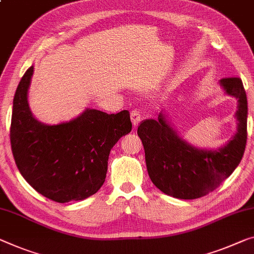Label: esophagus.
<instances>
[{
	"label": "esophagus",
	"mask_w": 254,
	"mask_h": 254,
	"mask_svg": "<svg viewBox=\"0 0 254 254\" xmlns=\"http://www.w3.org/2000/svg\"><path fill=\"white\" fill-rule=\"evenodd\" d=\"M130 118H131L132 125H134V126H136V125H138L140 120H142V116H140L138 110H132L130 112Z\"/></svg>",
	"instance_id": "1"
}]
</instances>
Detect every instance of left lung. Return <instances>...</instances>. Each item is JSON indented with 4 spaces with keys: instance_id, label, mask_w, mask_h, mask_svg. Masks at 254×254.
Listing matches in <instances>:
<instances>
[{
    "instance_id": "8db88e82",
    "label": "left lung",
    "mask_w": 254,
    "mask_h": 254,
    "mask_svg": "<svg viewBox=\"0 0 254 254\" xmlns=\"http://www.w3.org/2000/svg\"><path fill=\"white\" fill-rule=\"evenodd\" d=\"M220 86L237 100V129L219 149H198L178 134L163 110L145 119L137 134L145 151L147 173L153 184L170 196L193 200L217 189L240 165L248 137V99L240 78H224Z\"/></svg>"
}]
</instances>
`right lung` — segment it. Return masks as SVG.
Wrapping results in <instances>:
<instances>
[{"instance_id": "obj_1", "label": "right lung", "mask_w": 254, "mask_h": 254, "mask_svg": "<svg viewBox=\"0 0 254 254\" xmlns=\"http://www.w3.org/2000/svg\"><path fill=\"white\" fill-rule=\"evenodd\" d=\"M32 65L15 91L10 140L19 171L35 190L65 203L95 194L105 181L109 154L131 130L129 111L108 115L87 108L69 122L48 125L28 103Z\"/></svg>"}]
</instances>
